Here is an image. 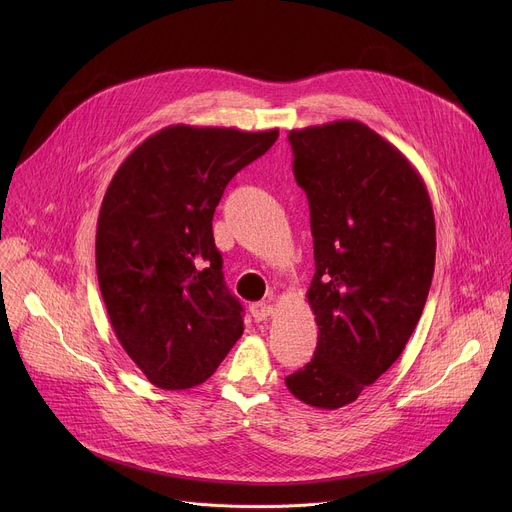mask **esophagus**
<instances>
[{"mask_svg":"<svg viewBox=\"0 0 512 512\" xmlns=\"http://www.w3.org/2000/svg\"><path fill=\"white\" fill-rule=\"evenodd\" d=\"M271 314H273V306H269V304H265V302H255V304H251V316L255 318V322H263V320H267Z\"/></svg>","mask_w":512,"mask_h":512,"instance_id":"esophagus-1","label":"esophagus"}]
</instances>
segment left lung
Returning <instances> with one entry per match:
<instances>
[{
    "instance_id": "8db88e82",
    "label": "left lung",
    "mask_w": 512,
    "mask_h": 512,
    "mask_svg": "<svg viewBox=\"0 0 512 512\" xmlns=\"http://www.w3.org/2000/svg\"><path fill=\"white\" fill-rule=\"evenodd\" d=\"M287 139L310 204L318 344L285 385L312 407L338 409L387 373L413 334L433 277L435 218L419 172L364 123L291 129Z\"/></svg>"
}]
</instances>
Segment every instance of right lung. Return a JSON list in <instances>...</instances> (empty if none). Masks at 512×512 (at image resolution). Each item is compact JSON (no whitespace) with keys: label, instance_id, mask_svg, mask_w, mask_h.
<instances>
[{"label":"right lung","instance_id":"add662e5","mask_svg":"<svg viewBox=\"0 0 512 512\" xmlns=\"http://www.w3.org/2000/svg\"><path fill=\"white\" fill-rule=\"evenodd\" d=\"M279 131L170 125L115 172L97 223V277L117 340L160 389L204 383L243 334L214 208Z\"/></svg>","mask_w":512,"mask_h":512}]
</instances>
